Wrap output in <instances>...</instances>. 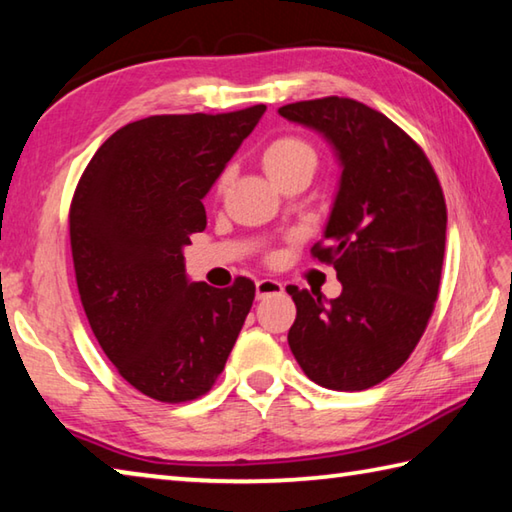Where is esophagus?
<instances>
[{"mask_svg":"<svg viewBox=\"0 0 512 512\" xmlns=\"http://www.w3.org/2000/svg\"><path fill=\"white\" fill-rule=\"evenodd\" d=\"M255 291H257L259 300H262V297H266V295L282 293L284 286H282V282H277V280H259V282L255 284Z\"/></svg>","mask_w":512,"mask_h":512,"instance_id":"34e87169","label":"esophagus"}]
</instances>
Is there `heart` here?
<instances>
[{"label":"heart","mask_w":512,"mask_h":512,"mask_svg":"<svg viewBox=\"0 0 512 512\" xmlns=\"http://www.w3.org/2000/svg\"><path fill=\"white\" fill-rule=\"evenodd\" d=\"M262 163H264V170L268 172V176H271L273 181H277V179H282L284 174L293 172L295 167L306 165V163H315V152L309 143L302 141V138L282 136L266 147ZM226 181H228V174L221 176L217 188L224 190Z\"/></svg>","instance_id":"1"}]
</instances>
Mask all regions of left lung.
<instances>
[{
    "mask_svg": "<svg viewBox=\"0 0 512 512\" xmlns=\"http://www.w3.org/2000/svg\"><path fill=\"white\" fill-rule=\"evenodd\" d=\"M320 132L342 165L324 239L311 248L336 268L342 293L286 286L297 315L288 347L313 383L362 392L410 358L439 297L448 210L441 183L412 136L351 98L280 107Z\"/></svg>",
    "mask_w": 512,
    "mask_h": 512,
    "instance_id": "8db88e82",
    "label": "left lung"
}]
</instances>
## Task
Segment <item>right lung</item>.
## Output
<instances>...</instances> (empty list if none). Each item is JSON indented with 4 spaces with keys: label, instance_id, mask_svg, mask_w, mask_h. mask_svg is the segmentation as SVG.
<instances>
[{
    "label": "right lung",
    "instance_id": "obj_1",
    "mask_svg": "<svg viewBox=\"0 0 512 512\" xmlns=\"http://www.w3.org/2000/svg\"><path fill=\"white\" fill-rule=\"evenodd\" d=\"M264 111L129 123L98 147L73 194L71 255L91 331L154 401L210 392L253 306L248 277L228 288L188 282L183 246L206 228L201 199Z\"/></svg>",
    "mask_w": 512,
    "mask_h": 512
}]
</instances>
